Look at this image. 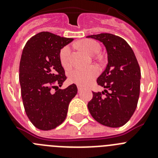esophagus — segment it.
<instances>
[{"instance_id": "34e87169", "label": "esophagus", "mask_w": 158, "mask_h": 158, "mask_svg": "<svg viewBox=\"0 0 158 158\" xmlns=\"http://www.w3.org/2000/svg\"><path fill=\"white\" fill-rule=\"evenodd\" d=\"M77 89H78V91L81 92L82 90V87H81V86H77Z\"/></svg>"}]
</instances>
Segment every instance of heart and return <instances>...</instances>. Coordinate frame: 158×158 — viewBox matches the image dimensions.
<instances>
[{
	"mask_svg": "<svg viewBox=\"0 0 158 158\" xmlns=\"http://www.w3.org/2000/svg\"><path fill=\"white\" fill-rule=\"evenodd\" d=\"M79 47L91 55L98 54L100 51V46L98 43L91 40H85L79 43ZM71 48L69 46H65L61 50L59 54L60 62L64 69H68L71 66L70 62ZM99 69L96 66H91L85 69H74L69 73V81L71 83L77 85L85 86L98 75Z\"/></svg>",
	"mask_w": 158,
	"mask_h": 158,
	"instance_id": "obj_1",
	"label": "heart"
}]
</instances>
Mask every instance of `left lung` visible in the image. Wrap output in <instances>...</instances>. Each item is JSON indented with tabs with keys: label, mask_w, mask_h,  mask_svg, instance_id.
I'll use <instances>...</instances> for the list:
<instances>
[{
	"label": "left lung",
	"mask_w": 158,
	"mask_h": 158,
	"mask_svg": "<svg viewBox=\"0 0 158 158\" xmlns=\"http://www.w3.org/2000/svg\"><path fill=\"white\" fill-rule=\"evenodd\" d=\"M103 43L107 53L105 70L97 78L104 91L93 92L88 108L95 120L109 127L129 121L140 93L141 69L133 50L123 38L109 33L89 35Z\"/></svg>",
	"instance_id": "8db88e82"
}]
</instances>
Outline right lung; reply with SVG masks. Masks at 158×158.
<instances>
[{
	"instance_id": "right-lung-1",
	"label": "right lung",
	"mask_w": 158,
	"mask_h": 158,
	"mask_svg": "<svg viewBox=\"0 0 158 158\" xmlns=\"http://www.w3.org/2000/svg\"><path fill=\"white\" fill-rule=\"evenodd\" d=\"M73 40L42 31L23 47L19 74L23 107L29 120L42 131L52 130L63 123L69 102L77 93L75 84L58 89L66 80L60 51Z\"/></svg>"
}]
</instances>
